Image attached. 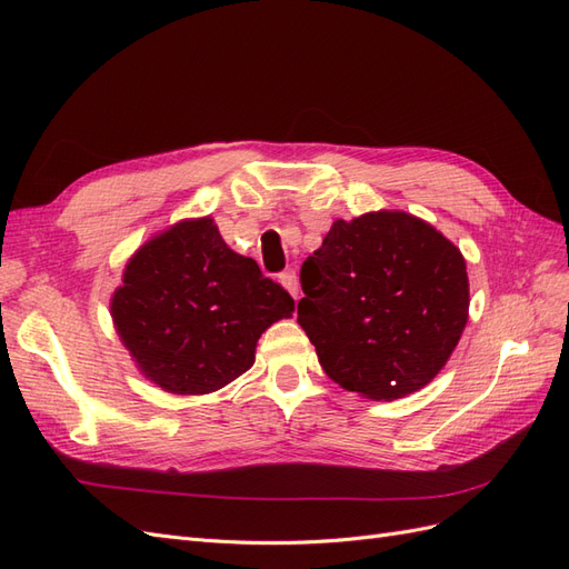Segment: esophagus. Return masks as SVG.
I'll list each match as a JSON object with an SVG mask.
<instances>
[{
    "instance_id": "esophagus-1",
    "label": "esophagus",
    "mask_w": 569,
    "mask_h": 569,
    "mask_svg": "<svg viewBox=\"0 0 569 569\" xmlns=\"http://www.w3.org/2000/svg\"><path fill=\"white\" fill-rule=\"evenodd\" d=\"M280 282H282V287L289 291L291 297L299 299V272H297L295 268L284 270V272L280 274Z\"/></svg>"
}]
</instances>
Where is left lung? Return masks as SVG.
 Listing matches in <instances>:
<instances>
[{
    "label": "left lung",
    "instance_id": "1",
    "mask_svg": "<svg viewBox=\"0 0 569 569\" xmlns=\"http://www.w3.org/2000/svg\"><path fill=\"white\" fill-rule=\"evenodd\" d=\"M301 289L299 325L322 370L372 401L432 382L468 325L460 249L406 211L335 220L301 266Z\"/></svg>",
    "mask_w": 569,
    "mask_h": 569
}]
</instances>
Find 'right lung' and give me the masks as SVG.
<instances>
[{
  "label": "right lung",
  "instance_id": "obj_1",
  "mask_svg": "<svg viewBox=\"0 0 569 569\" xmlns=\"http://www.w3.org/2000/svg\"><path fill=\"white\" fill-rule=\"evenodd\" d=\"M295 299L232 251L211 216L184 218L137 249L111 297L113 327L137 370L168 393L218 391L256 360Z\"/></svg>",
  "mask_w": 569,
  "mask_h": 569
}]
</instances>
